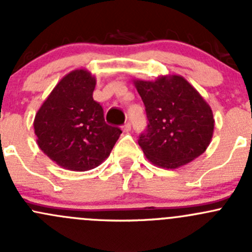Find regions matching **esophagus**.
<instances>
[{"instance_id": "34e87169", "label": "esophagus", "mask_w": 252, "mask_h": 252, "mask_svg": "<svg viewBox=\"0 0 252 252\" xmlns=\"http://www.w3.org/2000/svg\"><path fill=\"white\" fill-rule=\"evenodd\" d=\"M130 129H131L130 123H126V124H124V126H123V131H124V133H129V131H130Z\"/></svg>"}]
</instances>
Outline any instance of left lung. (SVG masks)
<instances>
[{
    "label": "left lung",
    "instance_id": "1",
    "mask_svg": "<svg viewBox=\"0 0 252 252\" xmlns=\"http://www.w3.org/2000/svg\"><path fill=\"white\" fill-rule=\"evenodd\" d=\"M133 83L149 119L146 133L139 139L146 158L157 167L174 169L201 156L212 140L215 119L199 91L177 74Z\"/></svg>",
    "mask_w": 252,
    "mask_h": 252
}]
</instances>
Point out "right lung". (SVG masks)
Returning <instances> with one entry per match:
<instances>
[{"label": "right lung", "mask_w": 252, "mask_h": 252, "mask_svg": "<svg viewBox=\"0 0 252 252\" xmlns=\"http://www.w3.org/2000/svg\"><path fill=\"white\" fill-rule=\"evenodd\" d=\"M96 78L72 70L53 88L35 114L34 131L41 151L68 171L85 172L110 156L122 130L106 124L93 93Z\"/></svg>", "instance_id": "obj_1"}]
</instances>
